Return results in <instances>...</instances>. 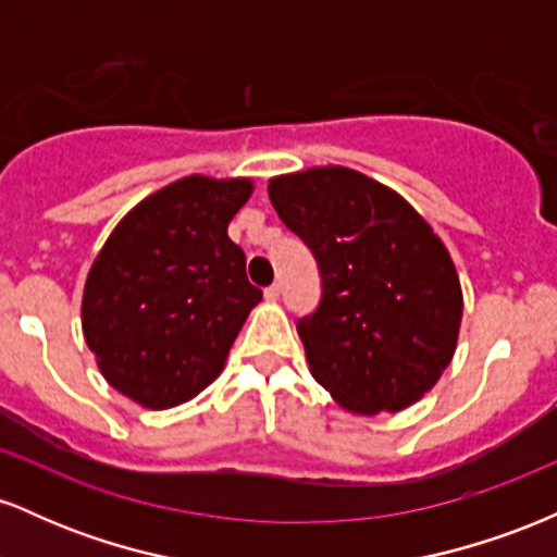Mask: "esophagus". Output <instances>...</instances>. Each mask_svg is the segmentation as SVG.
<instances>
[{"mask_svg":"<svg viewBox=\"0 0 557 557\" xmlns=\"http://www.w3.org/2000/svg\"><path fill=\"white\" fill-rule=\"evenodd\" d=\"M280 293H283V287H280V283H272V285L264 290V296L270 298V300H277Z\"/></svg>","mask_w":557,"mask_h":557,"instance_id":"1","label":"esophagus"}]
</instances>
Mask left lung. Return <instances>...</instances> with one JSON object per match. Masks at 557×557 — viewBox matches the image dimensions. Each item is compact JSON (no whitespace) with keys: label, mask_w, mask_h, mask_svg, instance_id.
I'll list each match as a JSON object with an SVG mask.
<instances>
[{"label":"left lung","mask_w":557,"mask_h":557,"mask_svg":"<svg viewBox=\"0 0 557 557\" xmlns=\"http://www.w3.org/2000/svg\"><path fill=\"white\" fill-rule=\"evenodd\" d=\"M270 201L314 253L322 296L298 319L311 374L354 413L400 411L440 380L461 327V283L417 209L372 177H274Z\"/></svg>","instance_id":"obj_1"}]
</instances>
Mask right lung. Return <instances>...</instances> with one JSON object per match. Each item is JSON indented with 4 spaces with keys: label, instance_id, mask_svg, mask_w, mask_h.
<instances>
[{
    "label": "right lung",
    "instance_id": "add662e5",
    "mask_svg": "<svg viewBox=\"0 0 557 557\" xmlns=\"http://www.w3.org/2000/svg\"><path fill=\"white\" fill-rule=\"evenodd\" d=\"M251 181L190 175L114 227L83 290V335L112 387L146 408L190 400L222 372L261 290L227 238Z\"/></svg>",
    "mask_w": 557,
    "mask_h": 557
}]
</instances>
